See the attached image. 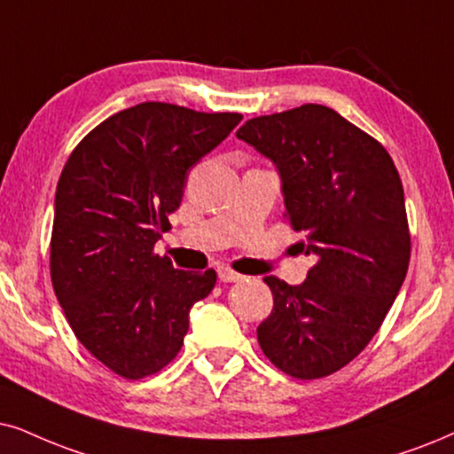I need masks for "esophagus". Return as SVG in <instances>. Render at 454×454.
<instances>
[{"label":"esophagus","instance_id":"obj_1","mask_svg":"<svg viewBox=\"0 0 454 454\" xmlns=\"http://www.w3.org/2000/svg\"><path fill=\"white\" fill-rule=\"evenodd\" d=\"M217 277H220L222 283H237V280L243 278L239 272H234V270L228 268V266L217 268Z\"/></svg>","mask_w":454,"mask_h":454}]
</instances>
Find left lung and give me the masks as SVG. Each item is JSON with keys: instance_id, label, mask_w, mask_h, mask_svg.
I'll use <instances>...</instances> for the list:
<instances>
[{"instance_id": "left-lung-1", "label": "left lung", "mask_w": 454, "mask_h": 454, "mask_svg": "<svg viewBox=\"0 0 454 454\" xmlns=\"http://www.w3.org/2000/svg\"><path fill=\"white\" fill-rule=\"evenodd\" d=\"M237 136L277 163L283 217L317 260L301 285L263 278L274 308L257 341L295 380L333 375L369 346L409 270L398 169L381 142L323 105L249 119Z\"/></svg>"}]
</instances>
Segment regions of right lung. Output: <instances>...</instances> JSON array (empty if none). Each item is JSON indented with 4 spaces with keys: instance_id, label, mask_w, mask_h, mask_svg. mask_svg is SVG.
I'll return each instance as SVG.
<instances>
[{
    "instance_id": "right-lung-1",
    "label": "right lung",
    "mask_w": 454,
    "mask_h": 454,
    "mask_svg": "<svg viewBox=\"0 0 454 454\" xmlns=\"http://www.w3.org/2000/svg\"><path fill=\"white\" fill-rule=\"evenodd\" d=\"M243 119L142 102L96 125L62 168L50 274L82 346L123 380L165 369L180 352L192 303L217 274L154 254L171 228L188 171Z\"/></svg>"
}]
</instances>
